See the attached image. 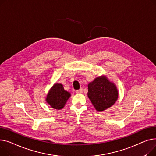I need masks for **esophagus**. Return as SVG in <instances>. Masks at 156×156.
Segmentation results:
<instances>
[{
    "instance_id": "34e87169",
    "label": "esophagus",
    "mask_w": 156,
    "mask_h": 156,
    "mask_svg": "<svg viewBox=\"0 0 156 156\" xmlns=\"http://www.w3.org/2000/svg\"><path fill=\"white\" fill-rule=\"evenodd\" d=\"M76 93L77 94H81V93H82V89H80L79 90H76Z\"/></svg>"
}]
</instances>
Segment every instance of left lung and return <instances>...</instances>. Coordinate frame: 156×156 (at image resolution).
Returning a JSON list of instances; mask_svg holds the SVG:
<instances>
[{
  "label": "left lung",
  "mask_w": 156,
  "mask_h": 156,
  "mask_svg": "<svg viewBox=\"0 0 156 156\" xmlns=\"http://www.w3.org/2000/svg\"><path fill=\"white\" fill-rule=\"evenodd\" d=\"M87 96L97 111L102 112L113 106L118 98L116 85L102 76L88 84Z\"/></svg>",
  "instance_id": "obj_1"
}]
</instances>
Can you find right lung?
Masks as SVG:
<instances>
[{
  "instance_id": "obj_1",
  "label": "right lung",
  "mask_w": 156,
  "mask_h": 156,
  "mask_svg": "<svg viewBox=\"0 0 156 156\" xmlns=\"http://www.w3.org/2000/svg\"><path fill=\"white\" fill-rule=\"evenodd\" d=\"M70 96V93L66 90L62 84L56 83L50 89L46 98V101L55 109H61L65 106Z\"/></svg>"
}]
</instances>
